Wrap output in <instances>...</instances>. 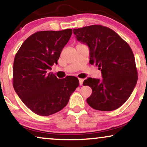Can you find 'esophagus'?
Wrapping results in <instances>:
<instances>
[{
	"mask_svg": "<svg viewBox=\"0 0 147 147\" xmlns=\"http://www.w3.org/2000/svg\"><path fill=\"white\" fill-rule=\"evenodd\" d=\"M79 85H81V86L83 85V79H79Z\"/></svg>",
	"mask_w": 147,
	"mask_h": 147,
	"instance_id": "esophagus-1",
	"label": "esophagus"
}]
</instances>
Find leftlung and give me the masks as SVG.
<instances>
[{
    "label": "left lung",
    "mask_w": 147,
    "mask_h": 147,
    "mask_svg": "<svg viewBox=\"0 0 147 147\" xmlns=\"http://www.w3.org/2000/svg\"><path fill=\"white\" fill-rule=\"evenodd\" d=\"M78 41L89 48L91 64L101 70L102 79L88 78L83 85L91 87L87 102L92 108L113 111L124 104L132 93L138 80L132 49L109 27L93 25L73 29Z\"/></svg>",
    "instance_id": "1"
}]
</instances>
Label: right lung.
Returning <instances> with one entry per match:
<instances>
[{
    "instance_id": "right-lung-1",
    "label": "right lung",
    "mask_w": 147,
    "mask_h": 147,
    "mask_svg": "<svg viewBox=\"0 0 147 147\" xmlns=\"http://www.w3.org/2000/svg\"><path fill=\"white\" fill-rule=\"evenodd\" d=\"M72 32L71 29L38 31L25 40L15 55L13 87L23 103L39 116H48L63 109L79 87L77 77L60 79L48 73L58 64Z\"/></svg>"
}]
</instances>
